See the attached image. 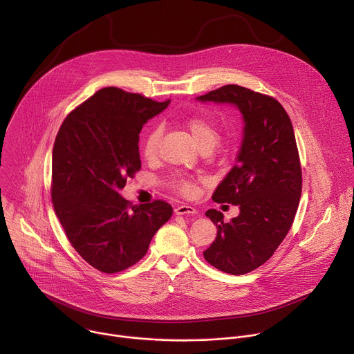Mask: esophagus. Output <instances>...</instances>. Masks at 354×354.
Here are the masks:
<instances>
[{
  "label": "esophagus",
  "mask_w": 354,
  "mask_h": 354,
  "mask_svg": "<svg viewBox=\"0 0 354 354\" xmlns=\"http://www.w3.org/2000/svg\"><path fill=\"white\" fill-rule=\"evenodd\" d=\"M196 209L192 206H186V205H180L178 207H175V214L178 216H183V214H196Z\"/></svg>",
  "instance_id": "obj_1"
}]
</instances>
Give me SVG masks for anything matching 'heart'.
Listing matches in <instances>:
<instances>
[{
  "label": "heart",
  "instance_id": "1",
  "mask_svg": "<svg viewBox=\"0 0 354 354\" xmlns=\"http://www.w3.org/2000/svg\"><path fill=\"white\" fill-rule=\"evenodd\" d=\"M185 126H186L190 137L193 138V141L196 142V145L200 149L201 148L212 149L217 144L220 134H218V130L214 126V123H212L209 119L194 116V118L187 119ZM160 141H161V129H153L148 133V136L145 137V140L142 142V154L147 160H154L158 156ZM174 186L183 196H193L197 190L196 183L193 180L185 179V178L175 179Z\"/></svg>",
  "mask_w": 354,
  "mask_h": 354
}]
</instances>
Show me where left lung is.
<instances>
[{
  "instance_id": "obj_1",
  "label": "left lung",
  "mask_w": 354,
  "mask_h": 354,
  "mask_svg": "<svg viewBox=\"0 0 354 354\" xmlns=\"http://www.w3.org/2000/svg\"><path fill=\"white\" fill-rule=\"evenodd\" d=\"M196 99L234 105L245 123L236 164L213 194L217 203L239 206V214L225 223L216 209L206 212L217 236L203 252L218 270L245 274L269 261L298 209L302 175L292 124L274 97L239 85H224Z\"/></svg>"
}]
</instances>
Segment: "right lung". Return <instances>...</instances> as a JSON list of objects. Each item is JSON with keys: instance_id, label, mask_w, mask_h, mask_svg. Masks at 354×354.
<instances>
[{"instance_id": "obj_1", "label": "right lung", "mask_w": 354, "mask_h": 354, "mask_svg": "<svg viewBox=\"0 0 354 354\" xmlns=\"http://www.w3.org/2000/svg\"><path fill=\"white\" fill-rule=\"evenodd\" d=\"M140 93L109 86L77 106L53 147L52 200L74 249L104 273L136 265L171 218L164 200L131 206L119 193L141 168L142 126L168 108Z\"/></svg>"}]
</instances>
